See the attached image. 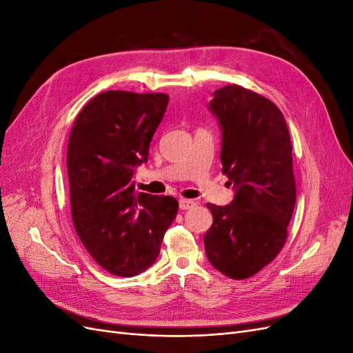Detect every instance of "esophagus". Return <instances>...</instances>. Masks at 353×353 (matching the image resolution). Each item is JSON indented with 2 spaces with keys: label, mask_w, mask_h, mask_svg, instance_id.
<instances>
[{
  "label": "esophagus",
  "mask_w": 353,
  "mask_h": 353,
  "mask_svg": "<svg viewBox=\"0 0 353 353\" xmlns=\"http://www.w3.org/2000/svg\"><path fill=\"white\" fill-rule=\"evenodd\" d=\"M196 206L194 200H188V199H179V209L181 210H188L193 209Z\"/></svg>",
  "instance_id": "1"
}]
</instances>
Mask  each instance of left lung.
Listing matches in <instances>:
<instances>
[{
  "instance_id": "obj_1",
  "label": "left lung",
  "mask_w": 353,
  "mask_h": 353,
  "mask_svg": "<svg viewBox=\"0 0 353 353\" xmlns=\"http://www.w3.org/2000/svg\"><path fill=\"white\" fill-rule=\"evenodd\" d=\"M209 108L222 130V172L236 196L227 206L208 203L213 223L205 250L213 268L244 280L272 262L287 240L296 205L290 134L271 100L236 83L213 92Z\"/></svg>"
}]
</instances>
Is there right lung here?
Masks as SVG:
<instances>
[{
    "instance_id": "obj_1",
    "label": "right lung",
    "mask_w": 353,
    "mask_h": 353,
    "mask_svg": "<svg viewBox=\"0 0 353 353\" xmlns=\"http://www.w3.org/2000/svg\"><path fill=\"white\" fill-rule=\"evenodd\" d=\"M168 101L163 92L105 91L83 105L72 126V221L91 258L113 275L150 268L176 218V199L138 193L132 181L134 169L147 162Z\"/></svg>"
}]
</instances>
